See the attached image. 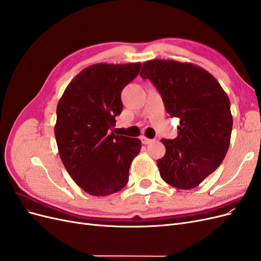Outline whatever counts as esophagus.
Returning <instances> with one entry per match:
<instances>
[{"instance_id": "34e87169", "label": "esophagus", "mask_w": 261, "mask_h": 261, "mask_svg": "<svg viewBox=\"0 0 261 261\" xmlns=\"http://www.w3.org/2000/svg\"><path fill=\"white\" fill-rule=\"evenodd\" d=\"M140 139H141V143H143L144 145H149V144H151L152 141H153L152 139H149V138H147L145 136H141Z\"/></svg>"}]
</instances>
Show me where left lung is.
<instances>
[{
    "instance_id": "left-lung-1",
    "label": "left lung",
    "mask_w": 261,
    "mask_h": 261,
    "mask_svg": "<svg viewBox=\"0 0 261 261\" xmlns=\"http://www.w3.org/2000/svg\"><path fill=\"white\" fill-rule=\"evenodd\" d=\"M140 77L159 90L165 111L180 122L175 139H161L165 154L156 161L162 179L192 189L222 163L231 141V103L219 82L193 63L145 62Z\"/></svg>"
}]
</instances>
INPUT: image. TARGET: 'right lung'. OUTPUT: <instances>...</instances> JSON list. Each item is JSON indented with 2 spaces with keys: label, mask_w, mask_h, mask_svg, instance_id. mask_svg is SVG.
<instances>
[{
  "label": "right lung",
  "mask_w": 261,
  "mask_h": 261,
  "mask_svg": "<svg viewBox=\"0 0 261 261\" xmlns=\"http://www.w3.org/2000/svg\"><path fill=\"white\" fill-rule=\"evenodd\" d=\"M140 66L137 62L86 67L68 84L58 103L54 134L59 154L70 177L89 195L109 196L128 181L141 141L110 129L122 112L121 92Z\"/></svg>",
  "instance_id": "right-lung-1"
}]
</instances>
